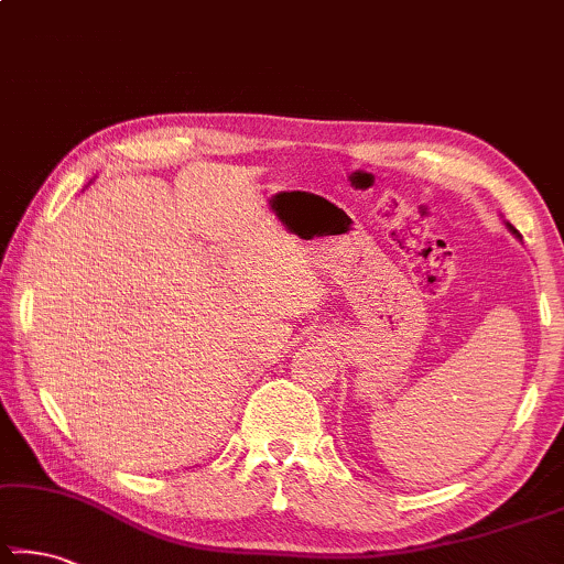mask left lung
Returning <instances> with one entry per match:
<instances>
[{"label":"left lung","instance_id":"8db88e82","mask_svg":"<svg viewBox=\"0 0 564 564\" xmlns=\"http://www.w3.org/2000/svg\"><path fill=\"white\" fill-rule=\"evenodd\" d=\"M506 226H509V231H511V234H513V236H519V231H517V228H513V226H511V224H506ZM519 239H521V236H519Z\"/></svg>","mask_w":564,"mask_h":564}]
</instances>
